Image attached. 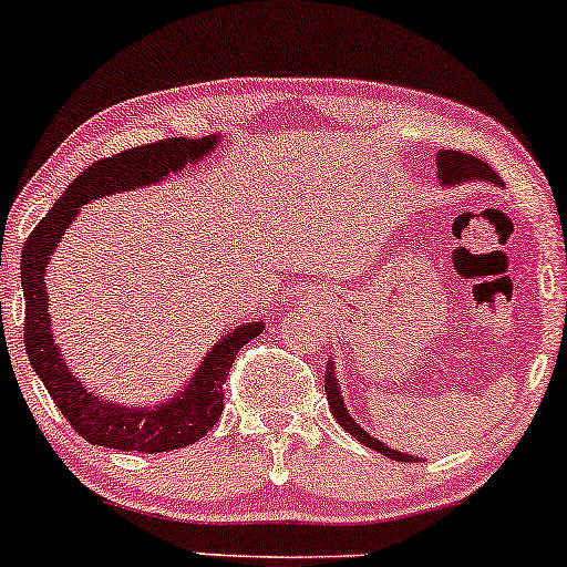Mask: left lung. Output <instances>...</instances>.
<instances>
[{"instance_id":"1","label":"left lung","mask_w":567,"mask_h":567,"mask_svg":"<svg viewBox=\"0 0 567 567\" xmlns=\"http://www.w3.org/2000/svg\"><path fill=\"white\" fill-rule=\"evenodd\" d=\"M436 173H439V181L444 185H456V183H467V181H485V183H498L501 185V177L495 175V169L487 165V162L477 159V157H470V154H464V152H454V150L439 152ZM324 392H328V405L332 410V415H336V421L343 425V429L351 433L353 439H359L361 444H367L369 449H374V452H379V454L390 456V460H394V462H413L415 460V456L394 452V449L384 446L379 439H371L369 433L353 421L351 413H348L346 405H343V394H340V386H338L336 369H332V363L328 367V374H324Z\"/></svg>"}]
</instances>
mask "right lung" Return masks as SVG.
I'll list each match as a JSON object with an SVG mask.
<instances>
[{
	"label": "right lung",
	"instance_id": "right-lung-1",
	"mask_svg": "<svg viewBox=\"0 0 567 567\" xmlns=\"http://www.w3.org/2000/svg\"><path fill=\"white\" fill-rule=\"evenodd\" d=\"M216 144H219V136L165 138V142L134 146L113 157L97 159L80 177H74V183L35 224L22 247L20 281L25 293V351L30 367L41 377L69 425L90 444L121 449V452L157 454L204 439L224 410V384H227L239 348L258 338L266 328L262 322H245L235 332H227L204 355L190 384L157 408H126L95 398L87 386L76 382L59 346L53 343L45 270L61 235L80 214V208L100 196L165 181L169 173H181L188 162L206 157Z\"/></svg>",
	"mask_w": 567,
	"mask_h": 567
}]
</instances>
